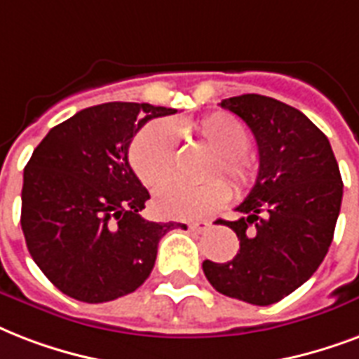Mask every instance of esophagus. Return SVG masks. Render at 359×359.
<instances>
[{
  "label": "esophagus",
  "instance_id": "esophagus-1",
  "mask_svg": "<svg viewBox=\"0 0 359 359\" xmlns=\"http://www.w3.org/2000/svg\"><path fill=\"white\" fill-rule=\"evenodd\" d=\"M211 229L210 221H194V223H189V230L193 232H205V230Z\"/></svg>",
  "mask_w": 359,
  "mask_h": 359
}]
</instances>
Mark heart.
Wrapping results in <instances>:
<instances>
[{
  "mask_svg": "<svg viewBox=\"0 0 359 359\" xmlns=\"http://www.w3.org/2000/svg\"><path fill=\"white\" fill-rule=\"evenodd\" d=\"M187 130L196 135L205 146L217 154V163L211 176L224 174L238 191H247L257 180V166L247 151L252 146L251 130L240 118L229 112H215L189 125ZM177 140L172 123L155 119L130 142L129 163L146 187H159L176 170ZM232 196L223 180H211L202 185L172 182L155 196V208L170 219H200L221 210Z\"/></svg>",
  "mask_w": 359,
  "mask_h": 359,
  "instance_id": "heart-1",
  "label": "heart"
}]
</instances>
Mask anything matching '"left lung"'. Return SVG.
Wrapping results in <instances>:
<instances>
[{"instance_id": "obj_1", "label": "left lung", "mask_w": 359, "mask_h": 359, "mask_svg": "<svg viewBox=\"0 0 359 359\" xmlns=\"http://www.w3.org/2000/svg\"><path fill=\"white\" fill-rule=\"evenodd\" d=\"M240 116L258 146L255 187L224 221L240 251L224 264L204 260L211 286L229 298L271 305L304 285L326 257L337 223L343 180L326 135L305 114L271 97L221 101Z\"/></svg>"}]
</instances>
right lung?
Masks as SVG:
<instances>
[{
	"instance_id": "add662e5",
	"label": "right lung",
	"mask_w": 359,
	"mask_h": 359,
	"mask_svg": "<svg viewBox=\"0 0 359 359\" xmlns=\"http://www.w3.org/2000/svg\"><path fill=\"white\" fill-rule=\"evenodd\" d=\"M177 110L104 102L80 110L43 138L24 168L22 232L27 251L61 292L102 304L148 279L159 240L180 223L140 217L149 198L129 146L149 119Z\"/></svg>"
}]
</instances>
